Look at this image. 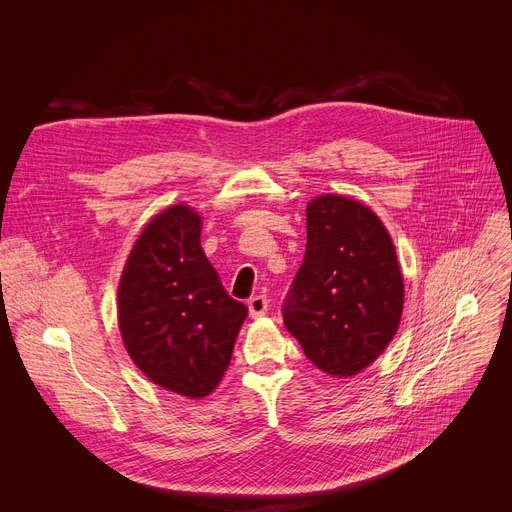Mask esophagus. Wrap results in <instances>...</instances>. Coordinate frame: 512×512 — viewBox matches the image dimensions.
Masks as SVG:
<instances>
[{
  "label": "esophagus",
  "mask_w": 512,
  "mask_h": 512,
  "mask_svg": "<svg viewBox=\"0 0 512 512\" xmlns=\"http://www.w3.org/2000/svg\"><path fill=\"white\" fill-rule=\"evenodd\" d=\"M269 310V302L265 296H255L249 300V316L251 318H261Z\"/></svg>",
  "instance_id": "34e87169"
}]
</instances>
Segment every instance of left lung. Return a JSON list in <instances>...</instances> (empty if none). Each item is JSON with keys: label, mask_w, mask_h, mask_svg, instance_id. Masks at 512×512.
Listing matches in <instances>:
<instances>
[{"label": "left lung", "mask_w": 512, "mask_h": 512, "mask_svg": "<svg viewBox=\"0 0 512 512\" xmlns=\"http://www.w3.org/2000/svg\"><path fill=\"white\" fill-rule=\"evenodd\" d=\"M304 263L283 302V324L332 377L367 369L389 346L403 312V275L379 216L324 194L306 208Z\"/></svg>", "instance_id": "1"}]
</instances>
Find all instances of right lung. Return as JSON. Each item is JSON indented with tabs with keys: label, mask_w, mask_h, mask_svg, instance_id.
<instances>
[{
	"label": "right lung",
	"mask_w": 512,
	"mask_h": 512,
	"mask_svg": "<svg viewBox=\"0 0 512 512\" xmlns=\"http://www.w3.org/2000/svg\"><path fill=\"white\" fill-rule=\"evenodd\" d=\"M200 229L186 204L160 212L133 245L117 291L121 338L137 369L190 399L221 383L247 318L208 263Z\"/></svg>",
	"instance_id": "obj_1"
}]
</instances>
